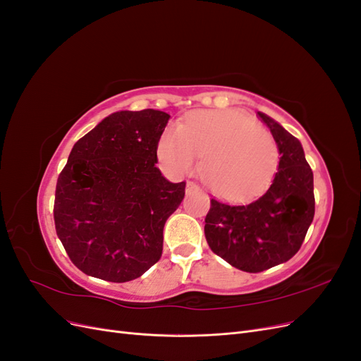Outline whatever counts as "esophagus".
Returning <instances> with one entry per match:
<instances>
[{"label": "esophagus", "instance_id": "obj_1", "mask_svg": "<svg viewBox=\"0 0 361 361\" xmlns=\"http://www.w3.org/2000/svg\"><path fill=\"white\" fill-rule=\"evenodd\" d=\"M194 190H199V185L195 183V182H192V180H188L187 182V191L190 192V191H194Z\"/></svg>", "mask_w": 361, "mask_h": 361}]
</instances>
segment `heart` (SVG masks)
Segmentation results:
<instances>
[{"label": "heart", "mask_w": 361, "mask_h": 361, "mask_svg": "<svg viewBox=\"0 0 361 361\" xmlns=\"http://www.w3.org/2000/svg\"><path fill=\"white\" fill-rule=\"evenodd\" d=\"M159 159L176 174L191 171L200 155L202 178L226 200L260 194L279 167V147L267 129L238 110L197 111L170 126L158 146Z\"/></svg>", "instance_id": "heart-1"}]
</instances>
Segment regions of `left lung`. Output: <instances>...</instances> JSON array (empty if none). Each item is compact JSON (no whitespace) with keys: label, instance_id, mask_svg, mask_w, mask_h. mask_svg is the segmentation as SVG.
<instances>
[{"label":"left lung","instance_id":"left-lung-1","mask_svg":"<svg viewBox=\"0 0 361 361\" xmlns=\"http://www.w3.org/2000/svg\"><path fill=\"white\" fill-rule=\"evenodd\" d=\"M280 152L279 170L268 191L247 204L211 199L204 236L211 250L232 267L262 272L297 255L314 216L313 171L298 138L257 113Z\"/></svg>","mask_w":361,"mask_h":361}]
</instances>
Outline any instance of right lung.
I'll use <instances>...</instances> for the list:
<instances>
[{
	"label": "right lung",
	"instance_id": "right-lung-1",
	"mask_svg": "<svg viewBox=\"0 0 361 361\" xmlns=\"http://www.w3.org/2000/svg\"><path fill=\"white\" fill-rule=\"evenodd\" d=\"M170 116L118 111L76 141L57 179L54 223L72 264L106 281H130L162 255V231L185 182L157 167Z\"/></svg>",
	"mask_w": 361,
	"mask_h": 361
}]
</instances>
